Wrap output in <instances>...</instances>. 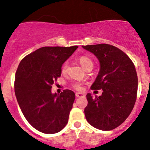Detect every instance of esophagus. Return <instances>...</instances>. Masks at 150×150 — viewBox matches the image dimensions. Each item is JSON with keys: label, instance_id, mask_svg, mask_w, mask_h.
<instances>
[{"label": "esophagus", "instance_id": "1", "mask_svg": "<svg viewBox=\"0 0 150 150\" xmlns=\"http://www.w3.org/2000/svg\"><path fill=\"white\" fill-rule=\"evenodd\" d=\"M76 96L77 98H81V97L84 96V94L81 93V92H76Z\"/></svg>", "mask_w": 150, "mask_h": 150}]
</instances>
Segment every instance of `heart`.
Here are the masks:
<instances>
[{
  "mask_svg": "<svg viewBox=\"0 0 150 150\" xmlns=\"http://www.w3.org/2000/svg\"><path fill=\"white\" fill-rule=\"evenodd\" d=\"M79 62H80V64L81 65V66H82L84 69H86V68L89 67V66H92V67H93V62H92V60H91L89 58H88L87 56H84V55H83V56L80 57ZM68 68H69V63H68V61H66V62L64 63L62 67H61V71H62L63 73H66V72L67 71ZM74 87L77 89H79L80 88H81L80 87V84H74Z\"/></svg>",
  "mask_w": 150,
  "mask_h": 150,
  "instance_id": "b5f03b06",
  "label": "heart"
}]
</instances>
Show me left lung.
Returning <instances> with one entry per match:
<instances>
[{
    "instance_id": "left-lung-1",
    "label": "left lung",
    "mask_w": 150,
    "mask_h": 150,
    "mask_svg": "<svg viewBox=\"0 0 150 150\" xmlns=\"http://www.w3.org/2000/svg\"><path fill=\"white\" fill-rule=\"evenodd\" d=\"M100 62V71L91 86L102 89L100 97L86 95L84 114L88 123L96 129L110 131L126 121L137 100L138 78L135 66L121 50L108 44L82 46Z\"/></svg>"
}]
</instances>
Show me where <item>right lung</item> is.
I'll list each match as a JSON object with an SVG mask.
<instances>
[{"mask_svg":"<svg viewBox=\"0 0 150 150\" xmlns=\"http://www.w3.org/2000/svg\"><path fill=\"white\" fill-rule=\"evenodd\" d=\"M78 46L42 47L23 58L15 76L14 90L23 115L38 131L59 132L67 124L75 94L65 89L52 93L54 81L61 76L63 64Z\"/></svg>","mask_w":150,"mask_h":150,"instance_id":"obj_1","label":"right lung"}]
</instances>
